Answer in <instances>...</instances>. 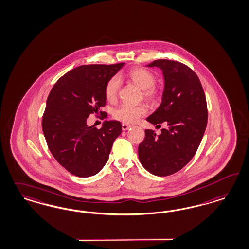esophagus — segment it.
<instances>
[{
    "label": "esophagus",
    "instance_id": "1",
    "mask_svg": "<svg viewBox=\"0 0 249 249\" xmlns=\"http://www.w3.org/2000/svg\"><path fill=\"white\" fill-rule=\"evenodd\" d=\"M130 128V126L128 125V124H126V123H123L122 124V129L123 130H127V129H129Z\"/></svg>",
    "mask_w": 249,
    "mask_h": 249
}]
</instances>
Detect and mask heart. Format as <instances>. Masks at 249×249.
Here are the masks:
<instances>
[{"label": "heart", "mask_w": 249, "mask_h": 249, "mask_svg": "<svg viewBox=\"0 0 249 249\" xmlns=\"http://www.w3.org/2000/svg\"><path fill=\"white\" fill-rule=\"evenodd\" d=\"M129 79L137 85L140 88L144 90L146 96L153 97L156 94L155 86L156 78L155 74L149 70L144 68H134L128 73ZM120 78L113 76L110 78L105 86V96L107 101H114L119 93ZM147 107L144 105L131 106L123 104L113 112V116L116 120L124 123H134L138 120L147 114Z\"/></svg>", "instance_id": "1"}]
</instances>
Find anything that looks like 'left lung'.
I'll list each match as a JSON object with an SVG mask.
<instances>
[{
    "label": "left lung",
    "instance_id": "left-lung-1",
    "mask_svg": "<svg viewBox=\"0 0 249 249\" xmlns=\"http://www.w3.org/2000/svg\"><path fill=\"white\" fill-rule=\"evenodd\" d=\"M147 66L163 71L164 88L162 103L146 120L167 127L160 135L145 129L138 154L147 171L165 177L179 171L197 152L208 121L205 94L197 74L181 62L157 60Z\"/></svg>",
    "mask_w": 249,
    "mask_h": 249
}]
</instances>
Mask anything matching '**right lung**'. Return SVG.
<instances>
[{"label":"right lung","instance_id":"add662e5","mask_svg":"<svg viewBox=\"0 0 249 249\" xmlns=\"http://www.w3.org/2000/svg\"><path fill=\"white\" fill-rule=\"evenodd\" d=\"M124 63L90 64L72 69L52 87L42 118V129L54 158L71 174L88 178L107 162L120 136V121L106 120L101 129L86 124L90 114L103 115L105 86Z\"/></svg>","mask_w":249,"mask_h":249}]
</instances>
